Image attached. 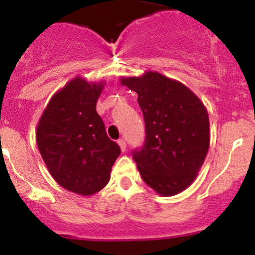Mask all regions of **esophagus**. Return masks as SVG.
I'll return each instance as SVG.
<instances>
[{"label": "esophagus", "mask_w": 255, "mask_h": 255, "mask_svg": "<svg viewBox=\"0 0 255 255\" xmlns=\"http://www.w3.org/2000/svg\"><path fill=\"white\" fill-rule=\"evenodd\" d=\"M117 144L120 145V149L123 150V152H125V149H126L125 140H124V139H119V140H117Z\"/></svg>", "instance_id": "esophagus-1"}]
</instances>
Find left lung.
<instances>
[{
  "instance_id": "obj_1",
  "label": "left lung",
  "mask_w": 255,
  "mask_h": 255,
  "mask_svg": "<svg viewBox=\"0 0 255 255\" xmlns=\"http://www.w3.org/2000/svg\"><path fill=\"white\" fill-rule=\"evenodd\" d=\"M120 84L138 94L145 123V143L135 150L141 179L161 197L176 195L194 182L209 149L206 106L179 80L148 70L121 76Z\"/></svg>"
}]
</instances>
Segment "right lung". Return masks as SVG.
<instances>
[{"label": "right lung", "instance_id": "1", "mask_svg": "<svg viewBox=\"0 0 255 255\" xmlns=\"http://www.w3.org/2000/svg\"><path fill=\"white\" fill-rule=\"evenodd\" d=\"M105 85V80L71 79L51 97L35 130L38 149L51 176L83 197L107 185L121 152L96 111Z\"/></svg>", "mask_w": 255, "mask_h": 255}]
</instances>
